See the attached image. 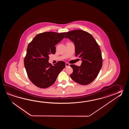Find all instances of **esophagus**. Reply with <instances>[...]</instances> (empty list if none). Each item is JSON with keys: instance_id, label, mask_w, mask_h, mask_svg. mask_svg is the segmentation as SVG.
I'll list each match as a JSON object with an SVG mask.
<instances>
[{"instance_id": "1", "label": "esophagus", "mask_w": 129, "mask_h": 129, "mask_svg": "<svg viewBox=\"0 0 129 129\" xmlns=\"http://www.w3.org/2000/svg\"><path fill=\"white\" fill-rule=\"evenodd\" d=\"M66 67H69V66H70V64H69V63H66Z\"/></svg>"}]
</instances>
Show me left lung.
<instances>
[{
  "label": "left lung",
  "mask_w": 129,
  "mask_h": 129,
  "mask_svg": "<svg viewBox=\"0 0 129 129\" xmlns=\"http://www.w3.org/2000/svg\"><path fill=\"white\" fill-rule=\"evenodd\" d=\"M72 41L75 46V55L81 58L80 66L71 64L73 72L71 79L81 85L92 82L99 74L102 66V52L93 36L82 30H72L66 33L65 38Z\"/></svg>",
  "instance_id": "obj_1"
}]
</instances>
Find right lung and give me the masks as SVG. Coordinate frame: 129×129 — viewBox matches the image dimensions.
Returning <instances> with one entry per match:
<instances>
[{
  "instance_id": "add662e5",
  "label": "right lung",
  "mask_w": 129,
  "mask_h": 129,
  "mask_svg": "<svg viewBox=\"0 0 129 129\" xmlns=\"http://www.w3.org/2000/svg\"><path fill=\"white\" fill-rule=\"evenodd\" d=\"M65 34L66 32L40 33L28 45L24 64L28 78L39 88H45L52 86L66 67V63L62 61L54 66L48 62L49 55L55 54V45L64 38Z\"/></svg>"
}]
</instances>
